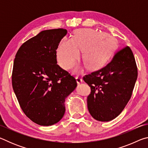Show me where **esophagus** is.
I'll list each match as a JSON object with an SVG mask.
<instances>
[{"label":"esophagus","mask_w":148,"mask_h":148,"mask_svg":"<svg viewBox=\"0 0 148 148\" xmlns=\"http://www.w3.org/2000/svg\"><path fill=\"white\" fill-rule=\"evenodd\" d=\"M76 82H77V84H81L82 82H83V80L81 78H79V77H76Z\"/></svg>","instance_id":"obj_1"}]
</instances>
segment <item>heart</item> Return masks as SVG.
Listing matches in <instances>:
<instances>
[{"instance_id":"b5f03b06","label":"heart","mask_w":148,"mask_h":148,"mask_svg":"<svg viewBox=\"0 0 148 148\" xmlns=\"http://www.w3.org/2000/svg\"><path fill=\"white\" fill-rule=\"evenodd\" d=\"M117 41L113 36L93 29H79L71 38L62 40L57 50L59 64L66 71L74 66L82 53V59L89 71H97L105 66L116 48ZM82 69L77 68L76 72Z\"/></svg>"}]
</instances>
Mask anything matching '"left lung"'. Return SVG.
Segmentation results:
<instances>
[{
    "label": "left lung",
    "instance_id": "left-lung-1",
    "mask_svg": "<svg viewBox=\"0 0 148 148\" xmlns=\"http://www.w3.org/2000/svg\"><path fill=\"white\" fill-rule=\"evenodd\" d=\"M138 76L132 50H119L111 62L101 70L84 77L91 87L87 97L90 114L97 121H109L121 113L131 99Z\"/></svg>",
    "mask_w": 148,
    "mask_h": 148
}]
</instances>
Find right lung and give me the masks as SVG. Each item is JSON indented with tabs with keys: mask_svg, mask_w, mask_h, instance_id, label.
Masks as SVG:
<instances>
[{
	"mask_svg": "<svg viewBox=\"0 0 148 148\" xmlns=\"http://www.w3.org/2000/svg\"><path fill=\"white\" fill-rule=\"evenodd\" d=\"M64 29L42 31L21 45L14 61L12 87L25 114L35 123H57L65 112V99L77 82L57 61Z\"/></svg>",
	"mask_w": 148,
	"mask_h": 148,
	"instance_id": "obj_1",
	"label": "right lung"
}]
</instances>
